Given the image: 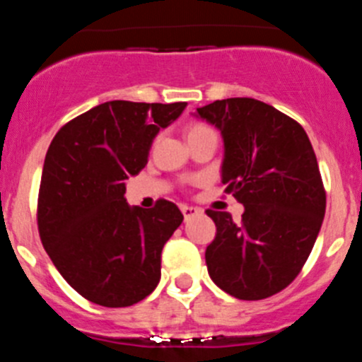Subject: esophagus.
Instances as JSON below:
<instances>
[{"label": "esophagus", "mask_w": 362, "mask_h": 362, "mask_svg": "<svg viewBox=\"0 0 362 362\" xmlns=\"http://www.w3.org/2000/svg\"><path fill=\"white\" fill-rule=\"evenodd\" d=\"M181 212H183L185 219H188V217L199 214V210H197L196 206H188V204H183V206H181Z\"/></svg>", "instance_id": "esophagus-1"}]
</instances>
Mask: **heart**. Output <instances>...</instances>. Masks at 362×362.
I'll return each instance as SVG.
<instances>
[{
    "instance_id": "1",
    "label": "heart",
    "mask_w": 362,
    "mask_h": 362,
    "mask_svg": "<svg viewBox=\"0 0 362 362\" xmlns=\"http://www.w3.org/2000/svg\"><path fill=\"white\" fill-rule=\"evenodd\" d=\"M203 134H216V132H214L210 127H206V124H194V127H190V129H188V139H192V137H197V136H203Z\"/></svg>"
}]
</instances>
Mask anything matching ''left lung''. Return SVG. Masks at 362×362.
<instances>
[{
    "label": "left lung",
    "instance_id": "1",
    "mask_svg": "<svg viewBox=\"0 0 362 362\" xmlns=\"http://www.w3.org/2000/svg\"><path fill=\"white\" fill-rule=\"evenodd\" d=\"M225 141L221 181L245 206L241 223L206 210L217 226L204 259L230 296L259 300L299 276L326 210L317 158L305 129L272 105L230 98L197 108Z\"/></svg>",
    "mask_w": 362,
    "mask_h": 362
}]
</instances>
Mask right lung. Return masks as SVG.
I'll list each match as a JSON object with an SVG mask.
<instances>
[{"label": "right lung", "instance_id": "right-lung-1", "mask_svg": "<svg viewBox=\"0 0 362 362\" xmlns=\"http://www.w3.org/2000/svg\"><path fill=\"white\" fill-rule=\"evenodd\" d=\"M187 103L108 101L62 127L45 158L37 230L54 267L79 296L132 306L161 279V252L183 223L172 201L129 206L124 181L148 161L153 137Z\"/></svg>", "mask_w": 362, "mask_h": 362}]
</instances>
